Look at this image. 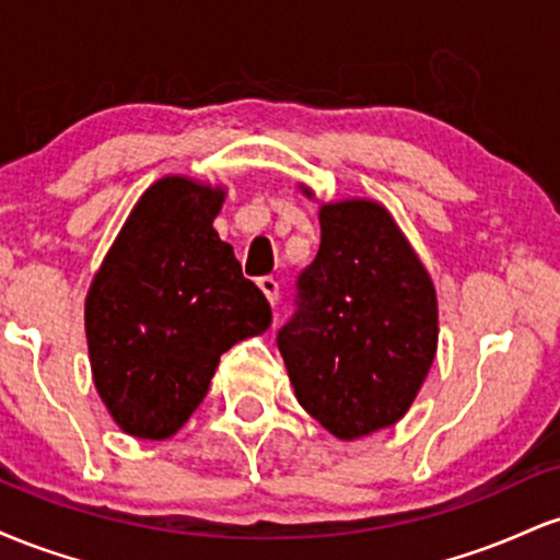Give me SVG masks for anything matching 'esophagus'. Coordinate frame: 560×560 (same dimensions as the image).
<instances>
[{
  "mask_svg": "<svg viewBox=\"0 0 560 560\" xmlns=\"http://www.w3.org/2000/svg\"><path fill=\"white\" fill-rule=\"evenodd\" d=\"M258 287L262 289V294H266V300L276 305V300H279V281H276L273 276H260Z\"/></svg>",
  "mask_w": 560,
  "mask_h": 560,
  "instance_id": "1",
  "label": "esophagus"
}]
</instances>
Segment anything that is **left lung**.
<instances>
[{
    "mask_svg": "<svg viewBox=\"0 0 560 560\" xmlns=\"http://www.w3.org/2000/svg\"><path fill=\"white\" fill-rule=\"evenodd\" d=\"M316 258L276 334L302 408L339 440L400 421L436 350V294L387 210L324 205Z\"/></svg>",
    "mask_w": 560,
    "mask_h": 560,
    "instance_id": "obj_1",
    "label": "left lung"
}]
</instances>
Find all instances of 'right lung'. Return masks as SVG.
Segmentation results:
<instances>
[{"label": "right lung", "instance_id": "right-lung-1", "mask_svg": "<svg viewBox=\"0 0 560 560\" xmlns=\"http://www.w3.org/2000/svg\"><path fill=\"white\" fill-rule=\"evenodd\" d=\"M221 202V189L160 178L89 289L96 392L139 440L176 434L208 395L218 358L271 326V305L213 229Z\"/></svg>", "mask_w": 560, "mask_h": 560}]
</instances>
